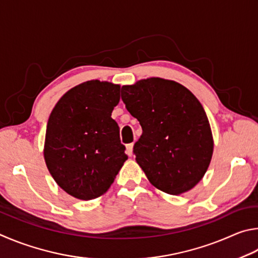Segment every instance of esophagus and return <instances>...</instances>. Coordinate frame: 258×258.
<instances>
[{
	"label": "esophagus",
	"mask_w": 258,
	"mask_h": 258,
	"mask_svg": "<svg viewBox=\"0 0 258 258\" xmlns=\"http://www.w3.org/2000/svg\"><path fill=\"white\" fill-rule=\"evenodd\" d=\"M133 148H134V144H128V145H125V152L126 154H128L129 156L133 155Z\"/></svg>",
	"instance_id": "esophagus-1"
}]
</instances>
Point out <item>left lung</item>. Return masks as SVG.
I'll return each mask as SVG.
<instances>
[{
    "instance_id": "obj_1",
    "label": "left lung",
    "mask_w": 258,
    "mask_h": 258,
    "mask_svg": "<svg viewBox=\"0 0 258 258\" xmlns=\"http://www.w3.org/2000/svg\"><path fill=\"white\" fill-rule=\"evenodd\" d=\"M121 98L142 125L134 154L150 182L170 195L195 187L213 154L210 122L200 101L182 85L162 78L122 86Z\"/></svg>"
}]
</instances>
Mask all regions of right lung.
Masks as SVG:
<instances>
[{"mask_svg": "<svg viewBox=\"0 0 258 258\" xmlns=\"http://www.w3.org/2000/svg\"><path fill=\"white\" fill-rule=\"evenodd\" d=\"M120 86L90 80L71 88L54 106L46 125L44 157L63 190L89 201L105 192L128 156L111 117Z\"/></svg>", "mask_w": 258, "mask_h": 258, "instance_id": "obj_1", "label": "right lung"}]
</instances>
